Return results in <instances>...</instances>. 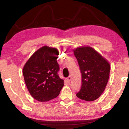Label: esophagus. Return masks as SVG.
Here are the masks:
<instances>
[{"instance_id": "1", "label": "esophagus", "mask_w": 129, "mask_h": 129, "mask_svg": "<svg viewBox=\"0 0 129 129\" xmlns=\"http://www.w3.org/2000/svg\"><path fill=\"white\" fill-rule=\"evenodd\" d=\"M67 79L68 81H70L71 80V76H69L68 77H67Z\"/></svg>"}]
</instances>
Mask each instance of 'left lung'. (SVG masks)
<instances>
[{"label":"left lung","instance_id":"left-lung-1","mask_svg":"<svg viewBox=\"0 0 129 129\" xmlns=\"http://www.w3.org/2000/svg\"><path fill=\"white\" fill-rule=\"evenodd\" d=\"M82 75L81 88L76 95L86 101L100 97L106 88L110 67L109 62L90 47H81L74 50Z\"/></svg>","mask_w":129,"mask_h":129}]
</instances>
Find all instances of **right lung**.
<instances>
[{
	"instance_id": "1",
	"label": "right lung",
	"mask_w": 129,
	"mask_h": 129,
	"mask_svg": "<svg viewBox=\"0 0 129 129\" xmlns=\"http://www.w3.org/2000/svg\"><path fill=\"white\" fill-rule=\"evenodd\" d=\"M56 48L43 47L35 52L23 69L30 94L37 101L46 102L56 98L64 86L58 72L60 67Z\"/></svg>"
}]
</instances>
